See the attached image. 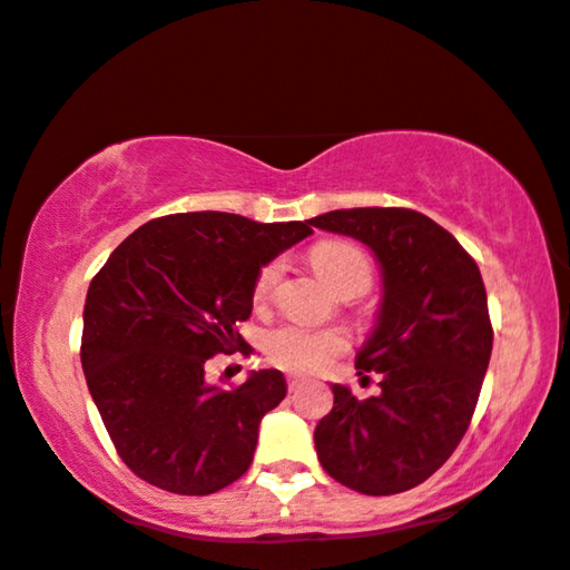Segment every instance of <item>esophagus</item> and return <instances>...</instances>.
<instances>
[{
    "label": "esophagus",
    "mask_w": 570,
    "mask_h": 570,
    "mask_svg": "<svg viewBox=\"0 0 570 570\" xmlns=\"http://www.w3.org/2000/svg\"><path fill=\"white\" fill-rule=\"evenodd\" d=\"M303 384H306V379H303V376H295V373H293V376H287V389H291V392H298Z\"/></svg>",
    "instance_id": "esophagus-1"
}]
</instances>
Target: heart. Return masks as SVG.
Masks as SVG:
<instances>
[{
	"instance_id": "obj_1",
	"label": "heart",
	"mask_w": 570,
	"mask_h": 570,
	"mask_svg": "<svg viewBox=\"0 0 570 570\" xmlns=\"http://www.w3.org/2000/svg\"><path fill=\"white\" fill-rule=\"evenodd\" d=\"M311 264L322 275V279L332 291L340 295H357L368 291L373 279V264L371 256L363 252L361 246L353 240H322L311 248ZM283 275V264L272 259L256 272L254 279V301L267 303L275 293ZM347 350V340L340 330H314V326L303 324H279L275 330L264 334V353L269 355V361L287 371H322L330 365L334 357L342 355Z\"/></svg>"
}]
</instances>
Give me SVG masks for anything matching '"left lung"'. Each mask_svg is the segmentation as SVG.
Listing matches in <instances>:
<instances>
[{
	"label": "left lung",
	"instance_id": "1",
	"mask_svg": "<svg viewBox=\"0 0 570 570\" xmlns=\"http://www.w3.org/2000/svg\"><path fill=\"white\" fill-rule=\"evenodd\" d=\"M363 240L384 275L376 330L355 357L381 392L357 400L334 384L314 443L330 478L365 495L420 485L464 439L485 379L493 326L480 269L462 244L407 207H355L311 217Z\"/></svg>",
	"mask_w": 570,
	"mask_h": 570
}]
</instances>
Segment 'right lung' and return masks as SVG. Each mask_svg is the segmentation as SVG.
Listing matches in <instances>:
<instances>
[{
	"label": "right lung",
	"instance_id": "right-lung-1",
	"mask_svg": "<svg viewBox=\"0 0 570 570\" xmlns=\"http://www.w3.org/2000/svg\"><path fill=\"white\" fill-rule=\"evenodd\" d=\"M311 233L308 220L166 215L124 238L92 277L82 371L137 478L209 495L248 470L262 417L285 400L283 373L267 368L223 389L207 384L205 363L233 350L252 355L236 326L252 316L256 272Z\"/></svg>",
	"mask_w": 570,
	"mask_h": 570
}]
</instances>
